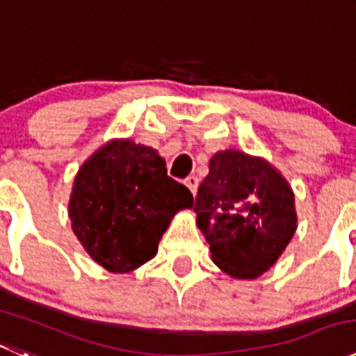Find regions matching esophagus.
I'll return each instance as SVG.
<instances>
[{"label": "esophagus", "mask_w": 356, "mask_h": 356, "mask_svg": "<svg viewBox=\"0 0 356 356\" xmlns=\"http://www.w3.org/2000/svg\"><path fill=\"white\" fill-rule=\"evenodd\" d=\"M185 185H187V187L191 188L192 194L195 195V192H197V187H199V178L197 176H188L187 180H185Z\"/></svg>", "instance_id": "1"}]
</instances>
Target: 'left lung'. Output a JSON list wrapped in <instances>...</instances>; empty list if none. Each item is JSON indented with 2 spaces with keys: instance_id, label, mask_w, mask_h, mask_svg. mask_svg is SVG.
Wrapping results in <instances>:
<instances>
[{
  "instance_id": "8db88e82",
  "label": "left lung",
  "mask_w": 356,
  "mask_h": 356,
  "mask_svg": "<svg viewBox=\"0 0 356 356\" xmlns=\"http://www.w3.org/2000/svg\"><path fill=\"white\" fill-rule=\"evenodd\" d=\"M192 206L213 262L236 280H255L269 270L297 229L289 181L264 157L236 148L209 159Z\"/></svg>"
}]
</instances>
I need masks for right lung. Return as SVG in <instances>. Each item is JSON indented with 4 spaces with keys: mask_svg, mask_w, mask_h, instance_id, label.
<instances>
[{
    "mask_svg": "<svg viewBox=\"0 0 356 356\" xmlns=\"http://www.w3.org/2000/svg\"><path fill=\"white\" fill-rule=\"evenodd\" d=\"M192 202L191 191L169 178L155 148L115 138L79 169L67 215L90 259L124 274L157 255L172 216Z\"/></svg>",
    "mask_w": 356,
    "mask_h": 356,
    "instance_id": "add662e5",
    "label": "right lung"
}]
</instances>
